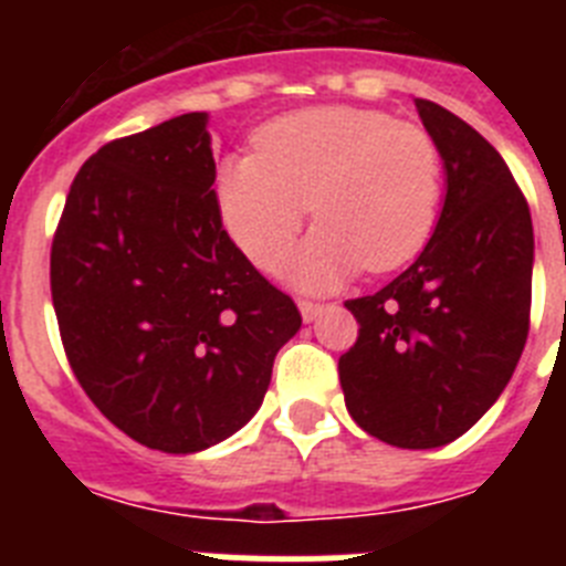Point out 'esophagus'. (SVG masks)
Returning a JSON list of instances; mask_svg holds the SVG:
<instances>
[{
    "mask_svg": "<svg viewBox=\"0 0 566 566\" xmlns=\"http://www.w3.org/2000/svg\"><path fill=\"white\" fill-rule=\"evenodd\" d=\"M297 306H300V314H303V319H306V323L317 319V314L323 312V306H319V303H314V300H297Z\"/></svg>",
    "mask_w": 566,
    "mask_h": 566,
    "instance_id": "1",
    "label": "esophagus"
}]
</instances>
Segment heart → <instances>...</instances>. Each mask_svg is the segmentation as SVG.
<instances>
[{"label": "heart", "instance_id": "1", "mask_svg": "<svg viewBox=\"0 0 566 566\" xmlns=\"http://www.w3.org/2000/svg\"><path fill=\"white\" fill-rule=\"evenodd\" d=\"M218 212L263 272L286 263L308 212L319 227L292 263L294 286L328 292L359 266L388 272L428 243L442 201V155L413 124L368 107H312L274 118L254 155L214 178Z\"/></svg>", "mask_w": 566, "mask_h": 566}]
</instances>
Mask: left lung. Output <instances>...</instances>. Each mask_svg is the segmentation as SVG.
Wrapping results in <instances>:
<instances>
[{"label": "left lung", "instance_id": "obj_1", "mask_svg": "<svg viewBox=\"0 0 566 566\" xmlns=\"http://www.w3.org/2000/svg\"><path fill=\"white\" fill-rule=\"evenodd\" d=\"M444 164L428 247L368 297L345 300L359 337L339 357L354 422L397 448H442L504 391L527 343L533 221L502 155L451 109L417 98Z\"/></svg>", "mask_w": 566, "mask_h": 566}]
</instances>
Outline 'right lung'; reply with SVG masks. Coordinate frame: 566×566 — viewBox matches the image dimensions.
<instances>
[{
	"mask_svg": "<svg viewBox=\"0 0 566 566\" xmlns=\"http://www.w3.org/2000/svg\"><path fill=\"white\" fill-rule=\"evenodd\" d=\"M207 122L178 115L90 155L50 249L78 385L118 431L164 453L240 431L303 323L223 229Z\"/></svg>",
	"mask_w": 566,
	"mask_h": 566,
	"instance_id": "add662e5",
	"label": "right lung"
}]
</instances>
